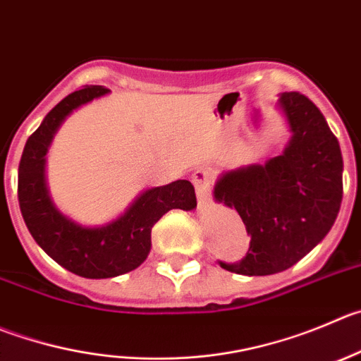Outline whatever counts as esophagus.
I'll list each match as a JSON object with an SVG mask.
<instances>
[{"label": "esophagus", "instance_id": "1", "mask_svg": "<svg viewBox=\"0 0 361 361\" xmlns=\"http://www.w3.org/2000/svg\"><path fill=\"white\" fill-rule=\"evenodd\" d=\"M192 181L196 187V196L200 201V207H207L210 201V190H212V178L207 169H197L192 174Z\"/></svg>", "mask_w": 361, "mask_h": 361}]
</instances>
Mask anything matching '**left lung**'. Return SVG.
<instances>
[{"label":"left lung","mask_w":361,"mask_h":361,"mask_svg":"<svg viewBox=\"0 0 361 361\" xmlns=\"http://www.w3.org/2000/svg\"><path fill=\"white\" fill-rule=\"evenodd\" d=\"M279 109L292 131L285 151L215 185V201L235 208L251 237L240 262H219L237 274L290 269L328 235L342 203V153L321 110L299 92H283Z\"/></svg>","instance_id":"8db88e82"}]
</instances>
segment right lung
Returning <instances> with one entry per match:
<instances>
[{
  "label": "right lung",
  "instance_id": "1",
  "mask_svg": "<svg viewBox=\"0 0 361 361\" xmlns=\"http://www.w3.org/2000/svg\"><path fill=\"white\" fill-rule=\"evenodd\" d=\"M110 90L85 85L63 97L30 135L19 161L18 197L23 219L37 244L56 264L82 278H116L139 267L149 255L151 230L169 210H194L196 192L190 181L178 180L147 188L116 221L85 228L60 214L46 187L44 165L53 135L67 116Z\"/></svg>",
  "mask_w": 361,
  "mask_h": 361
}]
</instances>
